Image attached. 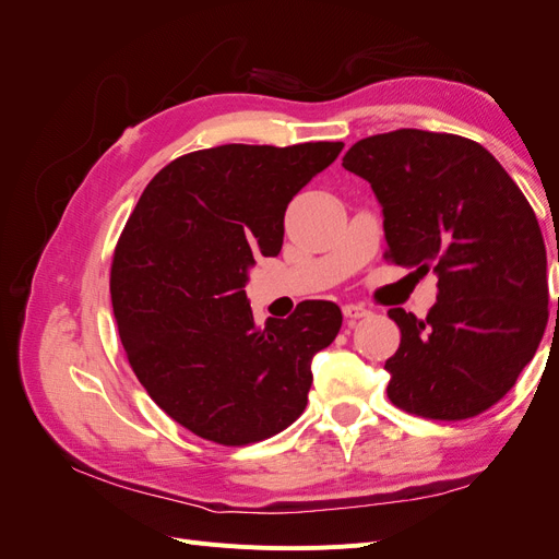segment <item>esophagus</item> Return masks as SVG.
I'll return each mask as SVG.
<instances>
[{"mask_svg":"<svg viewBox=\"0 0 559 559\" xmlns=\"http://www.w3.org/2000/svg\"><path fill=\"white\" fill-rule=\"evenodd\" d=\"M343 314L347 319H361L368 314V310L364 306H357V302H347V306H343Z\"/></svg>","mask_w":559,"mask_h":559,"instance_id":"1","label":"esophagus"}]
</instances>
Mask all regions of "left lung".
<instances>
[{"instance_id":"1","label":"left lung","mask_w":559,"mask_h":559,"mask_svg":"<svg viewBox=\"0 0 559 559\" xmlns=\"http://www.w3.org/2000/svg\"><path fill=\"white\" fill-rule=\"evenodd\" d=\"M343 167L382 205L384 257L438 275L425 319L389 310L401 329L384 364L389 401L429 419L480 415L515 384L548 324L546 242L532 205L487 148L460 134H373Z\"/></svg>"}]
</instances>
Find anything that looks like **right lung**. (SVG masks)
<instances>
[{"label":"right lung","mask_w":559,"mask_h":559,"mask_svg":"<svg viewBox=\"0 0 559 559\" xmlns=\"http://www.w3.org/2000/svg\"><path fill=\"white\" fill-rule=\"evenodd\" d=\"M343 146L193 151L165 165L130 214L109 284L118 335L148 396L195 436L257 443L306 411L312 357L343 312L306 300L257 326L245 286L253 259L280 253L294 195Z\"/></svg>","instance_id":"obj_1"}]
</instances>
